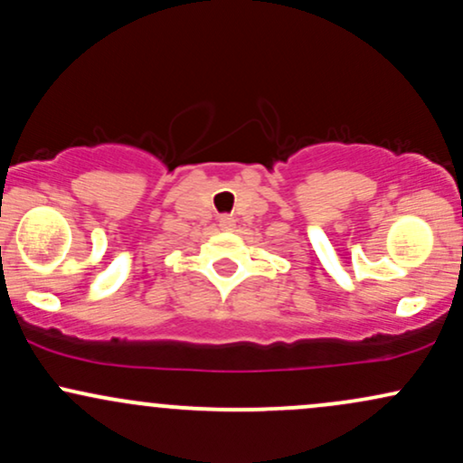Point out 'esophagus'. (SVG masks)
<instances>
[{
  "label": "esophagus",
  "mask_w": 463,
  "mask_h": 463,
  "mask_svg": "<svg viewBox=\"0 0 463 463\" xmlns=\"http://www.w3.org/2000/svg\"><path fill=\"white\" fill-rule=\"evenodd\" d=\"M220 226L226 228V231H231V228L235 226V220H232L231 215H222V217H220Z\"/></svg>",
  "instance_id": "34e87169"
}]
</instances>
